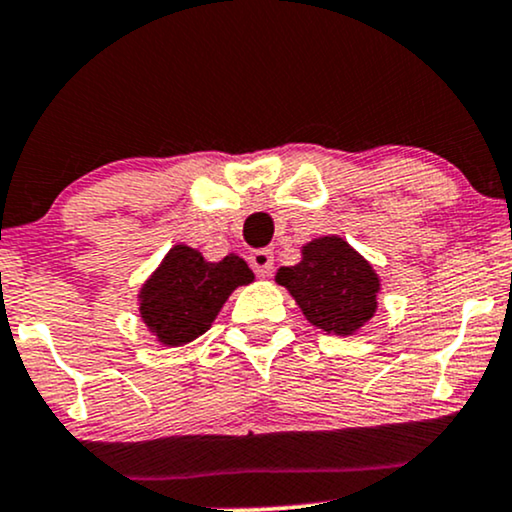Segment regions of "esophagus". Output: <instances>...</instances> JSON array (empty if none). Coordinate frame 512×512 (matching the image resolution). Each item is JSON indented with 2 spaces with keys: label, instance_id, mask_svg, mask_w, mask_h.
Returning a JSON list of instances; mask_svg holds the SVG:
<instances>
[{
  "label": "esophagus",
  "instance_id": "1",
  "mask_svg": "<svg viewBox=\"0 0 512 512\" xmlns=\"http://www.w3.org/2000/svg\"><path fill=\"white\" fill-rule=\"evenodd\" d=\"M249 263L251 268H254V273L258 278H266V275L273 273V254H270L268 249H258L254 254L249 256Z\"/></svg>",
  "mask_w": 512,
  "mask_h": 512
}]
</instances>
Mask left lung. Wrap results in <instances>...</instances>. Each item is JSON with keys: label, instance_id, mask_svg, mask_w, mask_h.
Returning a JSON list of instances; mask_svg holds the SVG:
<instances>
[{"label": "left lung", "instance_id": "1", "mask_svg": "<svg viewBox=\"0 0 512 512\" xmlns=\"http://www.w3.org/2000/svg\"><path fill=\"white\" fill-rule=\"evenodd\" d=\"M275 282L285 287L311 326L354 335L376 314L381 278L342 237L311 239L297 266H282Z\"/></svg>", "mask_w": 512, "mask_h": 512}]
</instances>
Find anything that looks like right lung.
I'll return each mask as SVG.
<instances>
[{"label": "right lung", "mask_w": 512, "mask_h": 512, "mask_svg": "<svg viewBox=\"0 0 512 512\" xmlns=\"http://www.w3.org/2000/svg\"><path fill=\"white\" fill-rule=\"evenodd\" d=\"M249 282H254V273L237 254L213 263L198 249L177 244L143 282L138 314L158 342L182 347L206 333L227 297Z\"/></svg>", "instance_id": "add662e5"}]
</instances>
